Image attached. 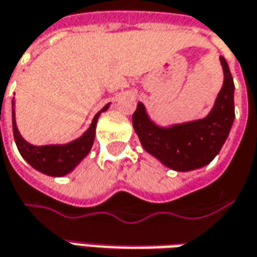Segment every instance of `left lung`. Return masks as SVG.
Wrapping results in <instances>:
<instances>
[{"mask_svg":"<svg viewBox=\"0 0 257 257\" xmlns=\"http://www.w3.org/2000/svg\"><path fill=\"white\" fill-rule=\"evenodd\" d=\"M220 64L225 81L206 118L161 128L148 118L141 102L132 115L135 132L146 152L173 171L186 172L208 165L219 154L229 135L234 119V84L223 57H220Z\"/></svg>","mask_w":257,"mask_h":257,"instance_id":"8db88e82","label":"left lung"}]
</instances>
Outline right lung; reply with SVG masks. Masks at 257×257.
Wrapping results in <instances>:
<instances>
[{
	"instance_id": "add662e5",
	"label": "right lung",
	"mask_w": 257,
	"mask_h": 257,
	"mask_svg": "<svg viewBox=\"0 0 257 257\" xmlns=\"http://www.w3.org/2000/svg\"><path fill=\"white\" fill-rule=\"evenodd\" d=\"M108 106L109 105H105L101 112L106 111ZM101 112H98L95 115L89 129L74 142H71L68 145L34 146L28 144L27 141H24L23 137L20 135V132L17 129V123H15V113L13 109V132L17 148L24 159L37 171L49 175V176H64L71 172L76 165L89 154L93 139H95L96 120L99 118Z\"/></svg>"
}]
</instances>
